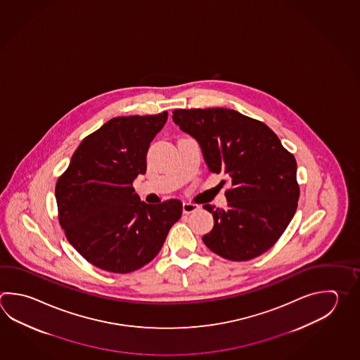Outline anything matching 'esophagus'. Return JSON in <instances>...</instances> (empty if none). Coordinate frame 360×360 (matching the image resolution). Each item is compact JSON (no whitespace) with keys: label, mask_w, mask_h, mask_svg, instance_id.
I'll list each match as a JSON object with an SVG mask.
<instances>
[{"label":"esophagus","mask_w":360,"mask_h":360,"mask_svg":"<svg viewBox=\"0 0 360 360\" xmlns=\"http://www.w3.org/2000/svg\"><path fill=\"white\" fill-rule=\"evenodd\" d=\"M197 209H198V205L192 204V202H184V214H191V212H195Z\"/></svg>","instance_id":"1"}]
</instances>
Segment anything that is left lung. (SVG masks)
<instances>
[{"mask_svg":"<svg viewBox=\"0 0 360 360\" xmlns=\"http://www.w3.org/2000/svg\"><path fill=\"white\" fill-rule=\"evenodd\" d=\"M172 118L198 141L211 173L231 179L226 209L204 206L214 217L205 245L231 261L270 250L298 207L294 155L265 123L233 109H174Z\"/></svg>","mask_w":360,"mask_h":360,"instance_id":"8db88e82","label":"left lung"}]
</instances>
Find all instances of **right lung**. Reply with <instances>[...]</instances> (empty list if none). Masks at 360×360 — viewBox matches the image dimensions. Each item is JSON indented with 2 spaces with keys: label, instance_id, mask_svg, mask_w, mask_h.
Wrapping results in <instances>:
<instances>
[{
  "label": "right lung",
  "instance_id": "obj_1",
  "mask_svg": "<svg viewBox=\"0 0 360 360\" xmlns=\"http://www.w3.org/2000/svg\"><path fill=\"white\" fill-rule=\"evenodd\" d=\"M159 115L115 117L86 136L56 184L58 221L68 242L91 265L127 274L162 250L182 202L140 201L132 184L146 173V153L167 122Z\"/></svg>",
  "mask_w": 360,
  "mask_h": 360
}]
</instances>
